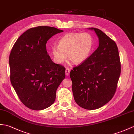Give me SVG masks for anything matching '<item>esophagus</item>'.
<instances>
[{
	"label": "esophagus",
	"instance_id": "1",
	"mask_svg": "<svg viewBox=\"0 0 134 134\" xmlns=\"http://www.w3.org/2000/svg\"><path fill=\"white\" fill-rule=\"evenodd\" d=\"M70 72V70L69 69V68H67L66 69V75H69Z\"/></svg>",
	"mask_w": 134,
	"mask_h": 134
}]
</instances>
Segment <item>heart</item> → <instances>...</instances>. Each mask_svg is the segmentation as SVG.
Returning <instances> with one entry per match:
<instances>
[{"instance_id": "heart-1", "label": "heart", "mask_w": 134, "mask_h": 134, "mask_svg": "<svg viewBox=\"0 0 134 134\" xmlns=\"http://www.w3.org/2000/svg\"><path fill=\"white\" fill-rule=\"evenodd\" d=\"M94 47V38L88 32H70L59 41L58 46H53L51 53L57 63H63L68 58L75 64L86 60Z\"/></svg>"}]
</instances>
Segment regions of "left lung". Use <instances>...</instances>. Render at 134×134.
I'll return each mask as SVG.
<instances>
[{"instance_id":"left-lung-1","label":"left lung","mask_w":134,"mask_h":134,"mask_svg":"<svg viewBox=\"0 0 134 134\" xmlns=\"http://www.w3.org/2000/svg\"><path fill=\"white\" fill-rule=\"evenodd\" d=\"M94 30L99 47L70 76L75 101L87 110L98 109L113 98L120 75L121 66L116 44L101 30Z\"/></svg>"}]
</instances>
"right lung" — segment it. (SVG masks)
I'll return each mask as SVG.
<instances>
[{"mask_svg": "<svg viewBox=\"0 0 134 134\" xmlns=\"http://www.w3.org/2000/svg\"><path fill=\"white\" fill-rule=\"evenodd\" d=\"M63 31L48 26L27 30L14 44L9 57L10 80L21 102L33 110H42L55 100L65 78V68L52 62L47 42Z\"/></svg>", "mask_w": 134, "mask_h": 134, "instance_id": "right-lung-1", "label": "right lung"}]
</instances>
